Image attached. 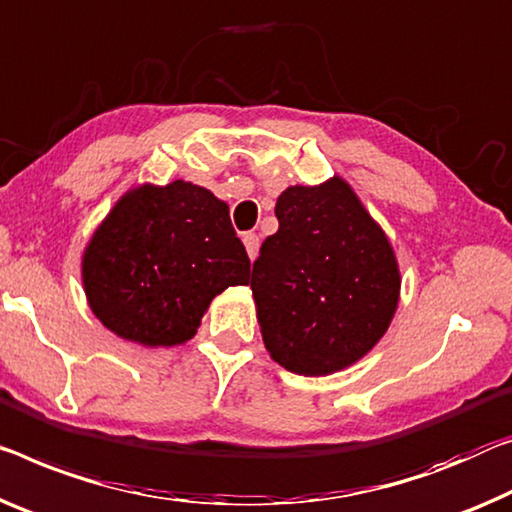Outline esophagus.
<instances>
[{
  "label": "esophagus",
  "instance_id": "obj_1",
  "mask_svg": "<svg viewBox=\"0 0 512 512\" xmlns=\"http://www.w3.org/2000/svg\"><path fill=\"white\" fill-rule=\"evenodd\" d=\"M242 242H245L249 258L254 261V258L258 256V245H261V242H258V235L256 233H245V235H242Z\"/></svg>",
  "mask_w": 512,
  "mask_h": 512
}]
</instances>
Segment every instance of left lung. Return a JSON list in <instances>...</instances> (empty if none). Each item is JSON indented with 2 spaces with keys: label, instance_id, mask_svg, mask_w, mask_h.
I'll list each match as a JSON object with an SVG mask.
<instances>
[{
  "label": "left lung",
  "instance_id": "8db88e82",
  "mask_svg": "<svg viewBox=\"0 0 512 512\" xmlns=\"http://www.w3.org/2000/svg\"><path fill=\"white\" fill-rule=\"evenodd\" d=\"M247 286L263 343L286 371L318 377L368 355L398 309V261L343 178L281 192Z\"/></svg>",
  "mask_w": 512,
  "mask_h": 512
}]
</instances>
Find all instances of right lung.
<instances>
[{
	"label": "right lung",
	"mask_w": 512,
	"mask_h": 512,
	"mask_svg": "<svg viewBox=\"0 0 512 512\" xmlns=\"http://www.w3.org/2000/svg\"><path fill=\"white\" fill-rule=\"evenodd\" d=\"M249 265L229 206L206 187L174 180L116 201L84 249L82 281L109 332L171 348L196 334L212 297L245 286Z\"/></svg>",
	"instance_id": "1"
}]
</instances>
